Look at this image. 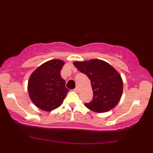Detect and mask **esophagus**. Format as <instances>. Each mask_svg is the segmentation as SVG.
I'll list each match as a JSON object with an SVG mask.
<instances>
[{"instance_id":"obj_1","label":"esophagus","mask_w":153,"mask_h":153,"mask_svg":"<svg viewBox=\"0 0 153 153\" xmlns=\"http://www.w3.org/2000/svg\"><path fill=\"white\" fill-rule=\"evenodd\" d=\"M78 91H79V88H78V87L77 86V87L75 88L74 89V91H75V92H78Z\"/></svg>"}]
</instances>
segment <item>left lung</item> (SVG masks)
<instances>
[{
  "mask_svg": "<svg viewBox=\"0 0 153 153\" xmlns=\"http://www.w3.org/2000/svg\"><path fill=\"white\" fill-rule=\"evenodd\" d=\"M73 65L91 80L94 97L91 102L85 103L88 108L103 113L117 106L122 97L123 82L113 67L100 59L75 62Z\"/></svg>",
  "mask_w": 153,
  "mask_h": 153,
  "instance_id": "1",
  "label": "left lung"
}]
</instances>
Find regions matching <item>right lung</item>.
<instances>
[{
    "label": "right lung",
    "instance_id": "1",
    "mask_svg": "<svg viewBox=\"0 0 153 153\" xmlns=\"http://www.w3.org/2000/svg\"><path fill=\"white\" fill-rule=\"evenodd\" d=\"M64 62L52 59L33 72L28 82L29 97L40 109L50 111L62 104L69 91L60 76Z\"/></svg>",
    "mask_w": 153,
    "mask_h": 153
}]
</instances>
